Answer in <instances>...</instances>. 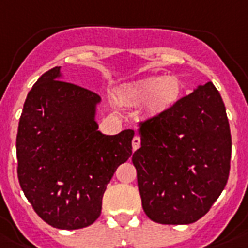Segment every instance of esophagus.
I'll list each match as a JSON object with an SVG mask.
<instances>
[{
	"instance_id": "esophagus-1",
	"label": "esophagus",
	"mask_w": 248,
	"mask_h": 248,
	"mask_svg": "<svg viewBox=\"0 0 248 248\" xmlns=\"http://www.w3.org/2000/svg\"><path fill=\"white\" fill-rule=\"evenodd\" d=\"M139 147H140V139H139V137H134V139H132V149L137 151Z\"/></svg>"
}]
</instances>
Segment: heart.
I'll list each match as a JSON object with an SVG mask.
<instances>
[{
    "mask_svg": "<svg viewBox=\"0 0 248 248\" xmlns=\"http://www.w3.org/2000/svg\"><path fill=\"white\" fill-rule=\"evenodd\" d=\"M182 83L177 77H152L128 86L124 96L134 104L148 103L154 113L166 110L179 99Z\"/></svg>",
    "mask_w": 248,
    "mask_h": 248,
    "instance_id": "heart-1",
    "label": "heart"
}]
</instances>
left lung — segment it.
<instances>
[{
    "instance_id": "left-lung-1",
    "label": "left lung",
    "mask_w": 248,
    "mask_h": 248,
    "mask_svg": "<svg viewBox=\"0 0 248 248\" xmlns=\"http://www.w3.org/2000/svg\"><path fill=\"white\" fill-rule=\"evenodd\" d=\"M132 155L145 215L164 225L195 222L226 186L232 135L226 109L212 82L141 121Z\"/></svg>"
}]
</instances>
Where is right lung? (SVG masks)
I'll list each match as a JSON object with an SVG mask.
<instances>
[{"mask_svg": "<svg viewBox=\"0 0 248 248\" xmlns=\"http://www.w3.org/2000/svg\"><path fill=\"white\" fill-rule=\"evenodd\" d=\"M60 67L37 79L16 134L18 179L37 216L57 229L90 226L101 215L114 171L132 155V130L103 135L94 122L100 96L58 80Z\"/></svg>", "mask_w": 248, "mask_h": 248, "instance_id": "right-lung-1", "label": "right lung"}]
</instances>
